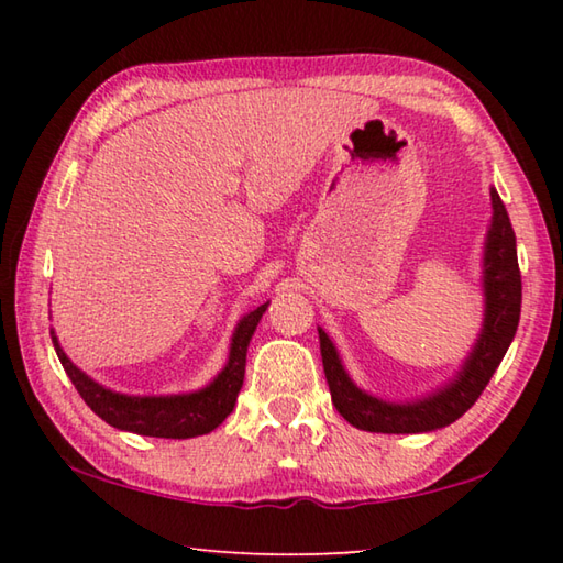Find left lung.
I'll use <instances>...</instances> for the list:
<instances>
[{
	"instance_id": "left-lung-1",
	"label": "left lung",
	"mask_w": 563,
	"mask_h": 563,
	"mask_svg": "<svg viewBox=\"0 0 563 563\" xmlns=\"http://www.w3.org/2000/svg\"><path fill=\"white\" fill-rule=\"evenodd\" d=\"M492 228L484 253V295H487V318L484 330L470 360L464 362L460 377L446 385L442 393L412 405H387L383 399L369 397L350 383L330 338L320 332L322 367L330 385L332 405L352 427L365 432L383 434H417L432 432L452 424L470 409L492 375L497 373L501 357L514 340L521 316V273L517 261V235L509 221L497 190L492 188Z\"/></svg>"
}]
</instances>
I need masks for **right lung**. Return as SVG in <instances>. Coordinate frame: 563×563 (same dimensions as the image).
<instances>
[{
    "label": "right lung",
    "instance_id": "right-lung-1",
    "mask_svg": "<svg viewBox=\"0 0 563 563\" xmlns=\"http://www.w3.org/2000/svg\"><path fill=\"white\" fill-rule=\"evenodd\" d=\"M268 302L255 308L253 312L241 320V325L235 328L231 357L221 375H218L211 385L201 393L194 395H176V397H129L117 395L111 389H103L101 385L93 383L91 377L81 373L79 367H74V362L64 355L56 338H52L56 355L66 369V375L76 387V393L81 395L93 412H97L103 422H109L117 430L136 432L144 437H164V440H188V437L208 434L213 432L223 419L233 412L235 397L243 387L245 375V352L251 335L255 332V325L263 318Z\"/></svg>",
    "mask_w": 563,
    "mask_h": 563
}]
</instances>
